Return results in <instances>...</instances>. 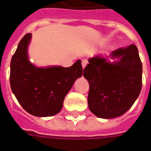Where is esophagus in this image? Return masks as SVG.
I'll return each instance as SVG.
<instances>
[{
  "mask_svg": "<svg viewBox=\"0 0 151 151\" xmlns=\"http://www.w3.org/2000/svg\"><path fill=\"white\" fill-rule=\"evenodd\" d=\"M87 65V61L86 60H83V61H81V65H82V68L85 69V67Z\"/></svg>",
  "mask_w": 151,
  "mask_h": 151,
  "instance_id": "esophagus-1",
  "label": "esophagus"
}]
</instances>
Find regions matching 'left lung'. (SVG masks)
<instances>
[{
    "mask_svg": "<svg viewBox=\"0 0 151 151\" xmlns=\"http://www.w3.org/2000/svg\"><path fill=\"white\" fill-rule=\"evenodd\" d=\"M83 76L90 85L88 105L98 118H114L130 109L142 90V65L138 48L130 45L88 60Z\"/></svg>",
    "mask_w": 151,
    "mask_h": 151,
    "instance_id": "1",
    "label": "left lung"
}]
</instances>
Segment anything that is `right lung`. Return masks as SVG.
Returning a JSON list of instances; mask_svg holds the SVG:
<instances>
[{
  "label": "right lung",
  "instance_id": "right-lung-1",
  "mask_svg": "<svg viewBox=\"0 0 151 151\" xmlns=\"http://www.w3.org/2000/svg\"><path fill=\"white\" fill-rule=\"evenodd\" d=\"M32 34L27 33L19 42L10 63V86L21 106L37 117L58 114L65 97L82 76L81 60L72 66L37 67L29 61L28 47Z\"/></svg>",
  "mask_w": 151,
  "mask_h": 151
}]
</instances>
